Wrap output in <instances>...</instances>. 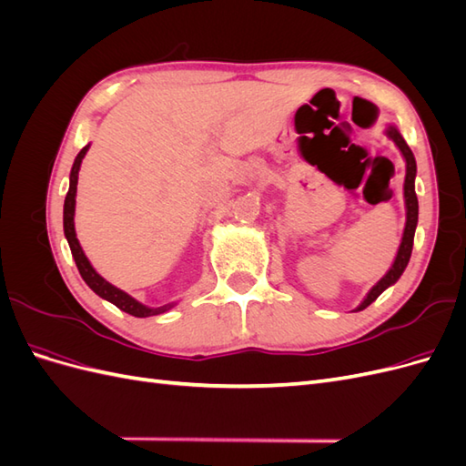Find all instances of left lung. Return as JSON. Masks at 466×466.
<instances>
[{
  "label": "left lung",
  "instance_id": "1",
  "mask_svg": "<svg viewBox=\"0 0 466 466\" xmlns=\"http://www.w3.org/2000/svg\"><path fill=\"white\" fill-rule=\"evenodd\" d=\"M387 136L392 139L394 144L399 146V149L402 151L404 159H406V178H404V202H406V225H404V235H402V243L399 247L397 258H394L390 270L380 278L377 284L373 286V289L368 293V298L363 299V303L358 307V311L361 309L370 307L380 293H383L389 286H392L397 281L404 268L408 266V260H410L412 255V245H414V231L418 225V198H416V190H414V178H416V159L412 149L408 147V144L404 142V137L399 134V130L394 126H389Z\"/></svg>",
  "mask_w": 466,
  "mask_h": 466
}]
</instances>
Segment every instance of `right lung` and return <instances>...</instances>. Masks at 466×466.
Segmentation results:
<instances>
[{
  "mask_svg": "<svg viewBox=\"0 0 466 466\" xmlns=\"http://www.w3.org/2000/svg\"><path fill=\"white\" fill-rule=\"evenodd\" d=\"M89 146L83 147L77 157L74 161V167H72V175H69V190L66 194V202H64V233H66V238L69 243V248H72V255H74V260L77 264V270L81 274V278L86 279V284L98 295V298H103L110 303H115L118 309H122L124 313H128L132 317H151V315H159V313H165L171 309L173 305H163V307H146L139 301H136L134 298H130L128 293L115 288L112 284H108V281L98 276L95 272V268L91 266V262L87 260L86 252H83L77 237H76V228H74V214H76V192H77V178H79V167H81V161L83 157H86Z\"/></svg>",
  "mask_w": 466,
  "mask_h": 466,
  "instance_id": "1",
  "label": "right lung"
}]
</instances>
